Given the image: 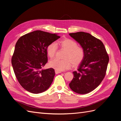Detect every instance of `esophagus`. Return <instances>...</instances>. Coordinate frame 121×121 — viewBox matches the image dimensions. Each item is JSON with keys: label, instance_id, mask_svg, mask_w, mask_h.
Segmentation results:
<instances>
[{"label": "esophagus", "instance_id": "esophagus-1", "mask_svg": "<svg viewBox=\"0 0 121 121\" xmlns=\"http://www.w3.org/2000/svg\"><path fill=\"white\" fill-rule=\"evenodd\" d=\"M61 73V71H58V70H55V73H56V74H58V73Z\"/></svg>", "mask_w": 121, "mask_h": 121}]
</instances>
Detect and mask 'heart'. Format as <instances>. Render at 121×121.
Instances as JSON below:
<instances>
[{
    "label": "heart",
    "mask_w": 121,
    "mask_h": 121,
    "mask_svg": "<svg viewBox=\"0 0 121 121\" xmlns=\"http://www.w3.org/2000/svg\"><path fill=\"white\" fill-rule=\"evenodd\" d=\"M66 49L65 60L54 59L49 61V66L58 71H63L69 69L72 65L77 66L81 63L85 56V51L82 47L78 46L74 40L65 38L55 43H51L46 48L47 55L49 58H53L56 53L57 46Z\"/></svg>",
    "instance_id": "b5f03b06"
}]
</instances>
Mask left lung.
Masks as SVG:
<instances>
[{
  "mask_svg": "<svg viewBox=\"0 0 121 121\" xmlns=\"http://www.w3.org/2000/svg\"><path fill=\"white\" fill-rule=\"evenodd\" d=\"M85 51V56L78 71L69 84L72 90L79 94H86L100 84L106 74L109 57L100 40L83 32L69 34Z\"/></svg>",
  "mask_w": 121,
  "mask_h": 121,
  "instance_id": "left-lung-1",
  "label": "left lung"
}]
</instances>
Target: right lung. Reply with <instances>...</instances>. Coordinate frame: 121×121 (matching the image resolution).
<instances>
[{"instance_id": "obj_1", "label": "right lung", "mask_w": 121, "mask_h": 121, "mask_svg": "<svg viewBox=\"0 0 121 121\" xmlns=\"http://www.w3.org/2000/svg\"><path fill=\"white\" fill-rule=\"evenodd\" d=\"M59 38L57 34L35 30L18 40L12 64L17 80L26 91L37 94L50 87L55 70L42 69L48 62V46Z\"/></svg>"}]
</instances>
